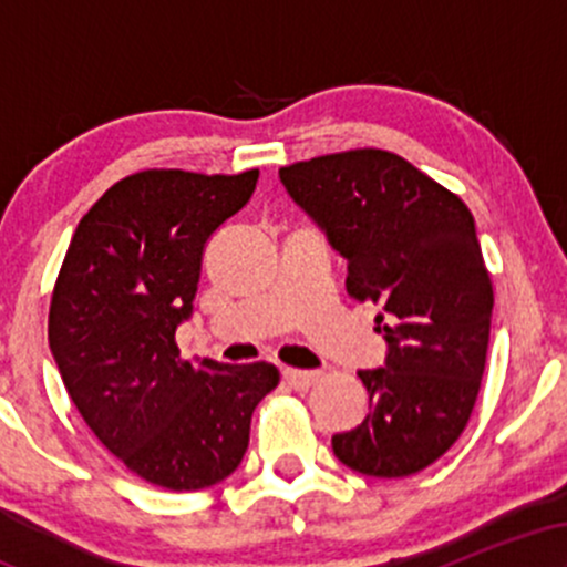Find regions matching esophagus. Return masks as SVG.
<instances>
[{
  "label": "esophagus",
  "instance_id": "1",
  "mask_svg": "<svg viewBox=\"0 0 567 567\" xmlns=\"http://www.w3.org/2000/svg\"><path fill=\"white\" fill-rule=\"evenodd\" d=\"M282 375H285V381H288L290 386L296 389V392H306L311 383L320 379V373H317V370H292V368L285 370Z\"/></svg>",
  "mask_w": 567,
  "mask_h": 567
}]
</instances>
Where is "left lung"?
Segmentation results:
<instances>
[{
	"instance_id": "8db88e82",
	"label": "left lung",
	"mask_w": 567,
	"mask_h": 567,
	"mask_svg": "<svg viewBox=\"0 0 567 567\" xmlns=\"http://www.w3.org/2000/svg\"><path fill=\"white\" fill-rule=\"evenodd\" d=\"M347 258V292L381 306L386 368L360 370L370 410L333 453L370 477H408L451 451L477 402L493 282L470 207L408 159L351 148L279 167Z\"/></svg>"
}]
</instances>
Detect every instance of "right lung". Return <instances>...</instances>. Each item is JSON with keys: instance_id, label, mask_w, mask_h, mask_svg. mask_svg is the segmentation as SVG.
Returning a JSON list of instances; mask_svg holds the SVG:
<instances>
[{"instance_id": "add662e5", "label": "right lung", "mask_w": 567, "mask_h": 567, "mask_svg": "<svg viewBox=\"0 0 567 567\" xmlns=\"http://www.w3.org/2000/svg\"><path fill=\"white\" fill-rule=\"evenodd\" d=\"M258 171H141L84 213L58 271L48 338L84 424L130 472L202 491L237 470L269 362H188L175 328L197 296L210 234L256 192Z\"/></svg>"}]
</instances>
